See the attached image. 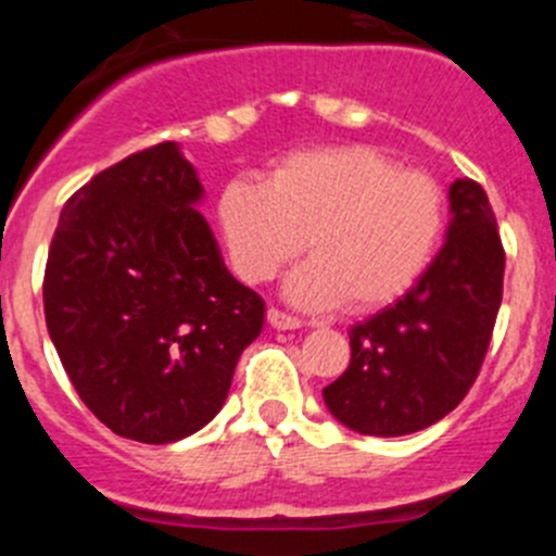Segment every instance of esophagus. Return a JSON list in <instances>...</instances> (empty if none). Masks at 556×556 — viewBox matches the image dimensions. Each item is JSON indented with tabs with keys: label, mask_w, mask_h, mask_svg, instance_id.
I'll list each match as a JSON object with an SVG mask.
<instances>
[{
	"label": "esophagus",
	"mask_w": 556,
	"mask_h": 556,
	"mask_svg": "<svg viewBox=\"0 0 556 556\" xmlns=\"http://www.w3.org/2000/svg\"><path fill=\"white\" fill-rule=\"evenodd\" d=\"M268 323H271V328H277V330H295V328H301V319L299 317H293V314H285L282 309H268Z\"/></svg>",
	"instance_id": "obj_1"
}]
</instances>
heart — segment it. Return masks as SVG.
<instances>
[{
    "label": "heart",
    "mask_w": 556,
    "mask_h": 556,
    "mask_svg": "<svg viewBox=\"0 0 556 556\" xmlns=\"http://www.w3.org/2000/svg\"><path fill=\"white\" fill-rule=\"evenodd\" d=\"M217 220L244 282H266L309 239L312 261L288 279L290 301L355 312L406 293L428 268L446 223L444 190L430 174L401 172L374 148L293 153L268 185L231 179Z\"/></svg>",
    "instance_id": "heart-1"
}]
</instances>
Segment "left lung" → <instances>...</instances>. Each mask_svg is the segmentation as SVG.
I'll return each mask as SVG.
<instances>
[{
    "instance_id": "obj_1",
    "label": "left lung",
    "mask_w": 556,
    "mask_h": 556,
    "mask_svg": "<svg viewBox=\"0 0 556 556\" xmlns=\"http://www.w3.org/2000/svg\"><path fill=\"white\" fill-rule=\"evenodd\" d=\"M446 244L406 295L350 330L346 371L323 390L363 435H408L459 406L481 371L503 301L506 250L476 179L450 185Z\"/></svg>"
}]
</instances>
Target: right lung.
<instances>
[{
    "mask_svg": "<svg viewBox=\"0 0 556 556\" xmlns=\"http://www.w3.org/2000/svg\"><path fill=\"white\" fill-rule=\"evenodd\" d=\"M199 199L177 144L139 150L72 193L45 263L66 377L99 422L142 444L204 428L263 328L266 304L228 274Z\"/></svg>",
    "mask_w": 556,
    "mask_h": 556,
    "instance_id": "1",
    "label": "right lung"
}]
</instances>
